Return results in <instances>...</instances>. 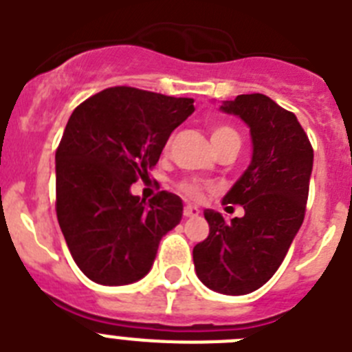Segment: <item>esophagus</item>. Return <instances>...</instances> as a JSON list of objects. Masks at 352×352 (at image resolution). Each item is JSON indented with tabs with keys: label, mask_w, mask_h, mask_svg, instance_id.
<instances>
[{
	"label": "esophagus",
	"mask_w": 352,
	"mask_h": 352,
	"mask_svg": "<svg viewBox=\"0 0 352 352\" xmlns=\"http://www.w3.org/2000/svg\"><path fill=\"white\" fill-rule=\"evenodd\" d=\"M199 213H201V211H199L197 206H185V210H183V214L188 217V219H190V217H199Z\"/></svg>",
	"instance_id": "34e87169"
}]
</instances>
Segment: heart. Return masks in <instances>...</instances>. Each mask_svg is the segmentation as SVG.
<instances>
[{"label": "heart", "instance_id": "heart-1", "mask_svg": "<svg viewBox=\"0 0 352 352\" xmlns=\"http://www.w3.org/2000/svg\"><path fill=\"white\" fill-rule=\"evenodd\" d=\"M223 138H238V133H236L231 126H226V125H219L211 130V142L219 141V139H223ZM179 188H182L183 194H186L188 197H194V199H197L199 195L203 194V186L194 182H183L182 185H179Z\"/></svg>", "mask_w": 352, "mask_h": 352}]
</instances>
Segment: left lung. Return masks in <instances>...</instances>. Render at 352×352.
I'll return each mask as SVG.
<instances>
[{
  "label": "left lung",
  "mask_w": 352,
  "mask_h": 352,
  "mask_svg": "<svg viewBox=\"0 0 352 352\" xmlns=\"http://www.w3.org/2000/svg\"><path fill=\"white\" fill-rule=\"evenodd\" d=\"M220 111L250 129V166L222 199L241 204L245 214L226 222L219 211L204 210L210 234L194 247V266L208 289L241 296L275 275L300 231L314 149L298 118L270 96L238 95Z\"/></svg>",
  "instance_id": "8db88e82"
}]
</instances>
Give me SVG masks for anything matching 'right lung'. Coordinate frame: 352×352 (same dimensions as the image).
Here are the masks:
<instances>
[{"mask_svg": "<svg viewBox=\"0 0 352 352\" xmlns=\"http://www.w3.org/2000/svg\"><path fill=\"white\" fill-rule=\"evenodd\" d=\"M192 113V98L126 86L96 93L72 113L56 151V214L89 280H141L160 239L179 223L178 195L162 190L146 203L130 186L148 178L173 130Z\"/></svg>", "mask_w": 352, "mask_h": 352, "instance_id": "1", "label": "right lung"}]
</instances>
